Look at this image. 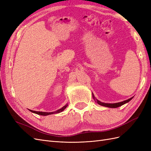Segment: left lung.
I'll return each mask as SVG.
<instances>
[{
	"mask_svg": "<svg viewBox=\"0 0 151 151\" xmlns=\"http://www.w3.org/2000/svg\"><path fill=\"white\" fill-rule=\"evenodd\" d=\"M92 94H93V98L94 101H96V103H97L98 104L101 105V106H105V107H108V108H118V107H119L120 106H122V105L125 104V103H129L130 101V100L134 98V97H132L131 98H129V99L125 100V101H123L119 102V103H103V102H101L100 101H99L98 99H97L96 98L94 97L93 93H92Z\"/></svg>",
	"mask_w": 151,
	"mask_h": 151,
	"instance_id": "obj_1",
	"label": "left lung"
}]
</instances>
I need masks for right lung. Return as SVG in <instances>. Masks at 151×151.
Here are the masks:
<instances>
[{
  "mask_svg": "<svg viewBox=\"0 0 151 151\" xmlns=\"http://www.w3.org/2000/svg\"><path fill=\"white\" fill-rule=\"evenodd\" d=\"M68 106V104L67 103L65 106H63L62 108L58 109V110L55 111H53V112H43V111H33V110H31V109H29V110L32 112V113H34L37 114V115H43V116H47V115H52V114H55V113H60L62 111H63L64 109L67 107Z\"/></svg>",
  "mask_w": 151,
  "mask_h": 151,
  "instance_id": "1",
  "label": "right lung"
}]
</instances>
